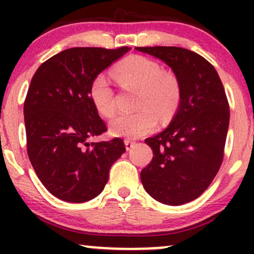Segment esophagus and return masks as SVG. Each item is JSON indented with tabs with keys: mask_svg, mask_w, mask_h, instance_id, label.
<instances>
[{
	"mask_svg": "<svg viewBox=\"0 0 254 254\" xmlns=\"http://www.w3.org/2000/svg\"><path fill=\"white\" fill-rule=\"evenodd\" d=\"M124 143H125V148H127V150H131L133 148V145L136 144V142L130 141V139H125Z\"/></svg>",
	"mask_w": 254,
	"mask_h": 254,
	"instance_id": "obj_1",
	"label": "esophagus"
}]
</instances>
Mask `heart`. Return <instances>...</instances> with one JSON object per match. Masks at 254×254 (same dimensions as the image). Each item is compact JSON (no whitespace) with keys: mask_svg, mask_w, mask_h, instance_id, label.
I'll use <instances>...</instances> for the list:
<instances>
[{"mask_svg":"<svg viewBox=\"0 0 254 254\" xmlns=\"http://www.w3.org/2000/svg\"><path fill=\"white\" fill-rule=\"evenodd\" d=\"M112 76L122 89H137L133 113H121L110 122L113 135L138 138L156 127L157 118L165 123L176 115L182 101V84L173 71L164 70L161 64L151 58L131 55L112 69ZM93 106L103 117L110 118L117 110L116 95L109 78L100 74L89 87Z\"/></svg>","mask_w":254,"mask_h":254,"instance_id":"obj_1","label":"heart"}]
</instances>
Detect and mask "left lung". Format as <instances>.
<instances>
[{
    "label": "left lung",
    "mask_w": 254,
    "mask_h": 254,
    "mask_svg": "<svg viewBox=\"0 0 254 254\" xmlns=\"http://www.w3.org/2000/svg\"><path fill=\"white\" fill-rule=\"evenodd\" d=\"M171 66L182 84V101L165 131L145 138L153 159L141 171L144 190L157 202L182 205L196 199L216 177L224 155L229 104L216 69L205 58L177 46H142Z\"/></svg>",
    "instance_id": "left-lung-1"
}]
</instances>
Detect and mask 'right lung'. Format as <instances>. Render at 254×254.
Masks as SVG:
<instances>
[{
	"label": "right lung",
	"instance_id": "right-lung-1",
	"mask_svg": "<svg viewBox=\"0 0 254 254\" xmlns=\"http://www.w3.org/2000/svg\"><path fill=\"white\" fill-rule=\"evenodd\" d=\"M129 51L71 48L45 61L34 72L24 104L27 154L50 193L83 203L101 193L111 166L125 151L123 139L88 143L107 127L93 106V78Z\"/></svg>",
	"mask_w": 254,
	"mask_h": 254
}]
</instances>
